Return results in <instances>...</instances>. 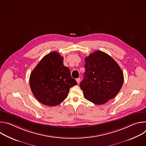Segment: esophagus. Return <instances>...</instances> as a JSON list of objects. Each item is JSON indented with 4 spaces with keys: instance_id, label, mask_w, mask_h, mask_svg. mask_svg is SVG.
<instances>
[{
    "instance_id": "obj_1",
    "label": "esophagus",
    "mask_w": 146,
    "mask_h": 146,
    "mask_svg": "<svg viewBox=\"0 0 146 146\" xmlns=\"http://www.w3.org/2000/svg\"><path fill=\"white\" fill-rule=\"evenodd\" d=\"M76 81H77V82L78 83V84H79V82H80V78H76Z\"/></svg>"
}]
</instances>
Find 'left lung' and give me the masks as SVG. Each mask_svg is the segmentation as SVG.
<instances>
[{
    "instance_id": "left-lung-1",
    "label": "left lung",
    "mask_w": 146,
    "mask_h": 146,
    "mask_svg": "<svg viewBox=\"0 0 146 146\" xmlns=\"http://www.w3.org/2000/svg\"><path fill=\"white\" fill-rule=\"evenodd\" d=\"M84 77L80 87L84 98L96 105L114 98L123 82L122 71L106 53L96 51L85 58Z\"/></svg>"
}]
</instances>
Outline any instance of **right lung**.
Instances as JSON below:
<instances>
[{
	"mask_svg": "<svg viewBox=\"0 0 146 146\" xmlns=\"http://www.w3.org/2000/svg\"><path fill=\"white\" fill-rule=\"evenodd\" d=\"M63 60L58 52H51L42 58L31 74V91L44 105H59L67 98L69 89L77 84L69 69L64 65Z\"/></svg>",
	"mask_w": 146,
	"mask_h": 146,
	"instance_id": "obj_1",
	"label": "right lung"
}]
</instances>
